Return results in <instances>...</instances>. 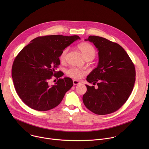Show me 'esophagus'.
<instances>
[{
    "instance_id": "34e87169",
    "label": "esophagus",
    "mask_w": 149,
    "mask_h": 149,
    "mask_svg": "<svg viewBox=\"0 0 149 149\" xmlns=\"http://www.w3.org/2000/svg\"><path fill=\"white\" fill-rule=\"evenodd\" d=\"M73 84H74V85H78V84H80V82L78 81H77V80H74L73 81Z\"/></svg>"
}]
</instances>
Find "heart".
<instances>
[{
	"mask_svg": "<svg viewBox=\"0 0 149 149\" xmlns=\"http://www.w3.org/2000/svg\"><path fill=\"white\" fill-rule=\"evenodd\" d=\"M78 48L81 51L86 60H93L95 58L96 55V51L91 44L87 43V42H82V43L78 45ZM68 51V48H65L62 51L59 56L61 62H64L66 61ZM85 74H86V72L84 70L75 67H71L67 71V76L74 79H79Z\"/></svg>",
	"mask_w": 149,
	"mask_h": 149,
	"instance_id": "b5f03b06",
	"label": "heart"
}]
</instances>
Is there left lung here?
<instances>
[{
  "label": "left lung",
  "mask_w": 149,
  "mask_h": 149,
  "mask_svg": "<svg viewBox=\"0 0 149 149\" xmlns=\"http://www.w3.org/2000/svg\"><path fill=\"white\" fill-rule=\"evenodd\" d=\"M98 51L97 68L87 76V81L97 84L86 85L87 91L82 97L86 107L98 115L114 113L120 109L130 97L136 80L134 65L125 50L116 42L104 38L90 36Z\"/></svg>",
  "instance_id": "8db88e82"
}]
</instances>
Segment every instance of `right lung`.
Listing matches in <instances>:
<instances>
[{
	"label": "right lung",
	"mask_w": 149,
	"mask_h": 149,
	"mask_svg": "<svg viewBox=\"0 0 149 149\" xmlns=\"http://www.w3.org/2000/svg\"><path fill=\"white\" fill-rule=\"evenodd\" d=\"M77 39H80L77 35L39 36L16 56L12 78L17 95L28 107L40 111L52 109L73 86L71 78H60L63 74L55 69L60 65L62 51ZM52 77L58 81L50 85L49 81Z\"/></svg>",
	"instance_id": "right-lung-1"
}]
</instances>
